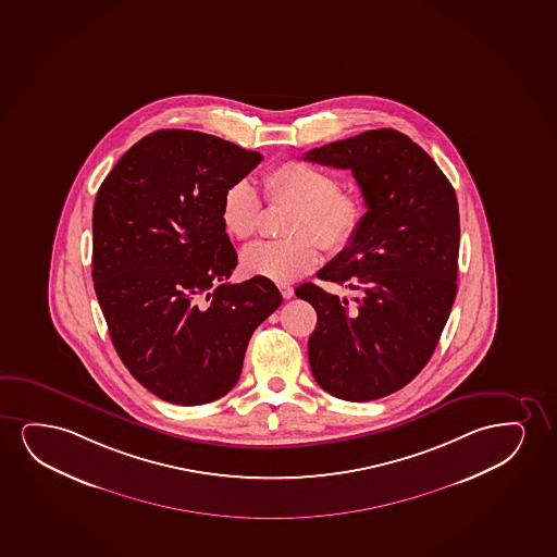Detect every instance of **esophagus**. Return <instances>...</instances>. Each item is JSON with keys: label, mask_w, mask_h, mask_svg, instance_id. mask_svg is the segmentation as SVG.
<instances>
[{"label": "esophagus", "mask_w": 557, "mask_h": 557, "mask_svg": "<svg viewBox=\"0 0 557 557\" xmlns=\"http://www.w3.org/2000/svg\"><path fill=\"white\" fill-rule=\"evenodd\" d=\"M280 290H282V297L285 298V300H289V298L295 297V289H293L290 285L282 283V285H280Z\"/></svg>", "instance_id": "obj_1"}]
</instances>
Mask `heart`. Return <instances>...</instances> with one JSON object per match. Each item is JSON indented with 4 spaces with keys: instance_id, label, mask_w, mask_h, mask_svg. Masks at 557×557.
<instances>
[{
    "instance_id": "1",
    "label": "heart",
    "mask_w": 557,
    "mask_h": 557,
    "mask_svg": "<svg viewBox=\"0 0 557 557\" xmlns=\"http://www.w3.org/2000/svg\"><path fill=\"white\" fill-rule=\"evenodd\" d=\"M268 203L290 208L287 239L255 242L239 253L242 272L270 282H295L318 267L319 249L342 251L354 242L364 215L361 198L339 190L338 181L304 160H287L264 177ZM262 200L249 180H236L223 193L219 218L236 239L253 236Z\"/></svg>"
}]
</instances>
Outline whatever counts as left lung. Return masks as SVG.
Segmentation results:
<instances>
[{
  "label": "left lung",
  "instance_id": "left-lung-1",
  "mask_svg": "<svg viewBox=\"0 0 557 557\" xmlns=\"http://www.w3.org/2000/svg\"><path fill=\"white\" fill-rule=\"evenodd\" d=\"M304 160L351 170L369 210L354 242L318 272L359 293L355 302L313 283L295 290L318 311L311 374L342 400L387 397L429 362L456 300V190L418 144L391 128L323 145Z\"/></svg>",
  "mask_w": 557,
  "mask_h": 557
}]
</instances>
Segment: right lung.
Wrapping results in <instances>:
<instances>
[{
    "instance_id": "right-lung-1",
    "label": "right lung",
    "mask_w": 557,
    "mask_h": 557,
    "mask_svg": "<svg viewBox=\"0 0 557 557\" xmlns=\"http://www.w3.org/2000/svg\"><path fill=\"white\" fill-rule=\"evenodd\" d=\"M260 160L202 132H152L96 196L92 280L111 342L132 376L172 405L226 395L255 329L282 304L264 277L226 282L238 255L221 200Z\"/></svg>"
}]
</instances>
